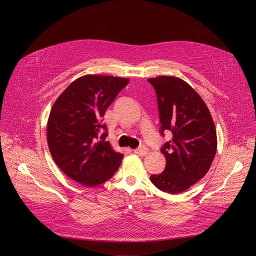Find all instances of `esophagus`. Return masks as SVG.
Wrapping results in <instances>:
<instances>
[{
	"mask_svg": "<svg viewBox=\"0 0 256 256\" xmlns=\"http://www.w3.org/2000/svg\"><path fill=\"white\" fill-rule=\"evenodd\" d=\"M134 152L138 154V156H146L147 152H148V148H146L145 146H143V147H140V148L134 150Z\"/></svg>",
	"mask_w": 256,
	"mask_h": 256,
	"instance_id": "1",
	"label": "esophagus"
}]
</instances>
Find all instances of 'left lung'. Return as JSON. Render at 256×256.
Segmentation results:
<instances>
[{"mask_svg":"<svg viewBox=\"0 0 256 256\" xmlns=\"http://www.w3.org/2000/svg\"><path fill=\"white\" fill-rule=\"evenodd\" d=\"M156 90L161 132L173 138L162 147L164 171L152 175L150 182L166 193L189 189L207 174L216 152V130L204 100L190 84L173 76L150 78Z\"/></svg>","mask_w":256,"mask_h":256,"instance_id":"left-lung-1","label":"left lung"}]
</instances>
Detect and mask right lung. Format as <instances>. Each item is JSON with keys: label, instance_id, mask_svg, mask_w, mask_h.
<instances>
[{"label": "right lung", "instance_id": "right-lung-1", "mask_svg": "<svg viewBox=\"0 0 256 256\" xmlns=\"http://www.w3.org/2000/svg\"><path fill=\"white\" fill-rule=\"evenodd\" d=\"M129 79L85 74L58 97L47 122V141L56 166L72 180L96 187L118 171L124 154L100 136L102 118Z\"/></svg>", "mask_w": 256, "mask_h": 256}]
</instances>
